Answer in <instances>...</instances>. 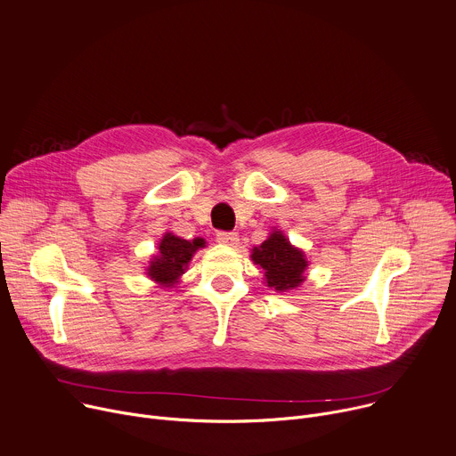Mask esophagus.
Masks as SVG:
<instances>
[{"mask_svg": "<svg viewBox=\"0 0 456 456\" xmlns=\"http://www.w3.org/2000/svg\"><path fill=\"white\" fill-rule=\"evenodd\" d=\"M216 240H218L220 243H224V245H229V247H236L238 241H240V238H238L236 232H225V231L216 232Z\"/></svg>", "mask_w": 456, "mask_h": 456, "instance_id": "obj_1", "label": "esophagus"}]
</instances>
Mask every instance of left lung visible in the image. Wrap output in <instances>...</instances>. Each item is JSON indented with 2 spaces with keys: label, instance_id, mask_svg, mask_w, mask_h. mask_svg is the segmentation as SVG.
<instances>
[{
  "label": "left lung",
  "instance_id": "8db88e82",
  "mask_svg": "<svg viewBox=\"0 0 456 456\" xmlns=\"http://www.w3.org/2000/svg\"><path fill=\"white\" fill-rule=\"evenodd\" d=\"M253 262L264 269L267 287L278 293L291 291L304 283L309 262L304 251L291 245L281 231H273L271 236L253 249Z\"/></svg>",
  "mask_w": 456,
  "mask_h": 456
}]
</instances>
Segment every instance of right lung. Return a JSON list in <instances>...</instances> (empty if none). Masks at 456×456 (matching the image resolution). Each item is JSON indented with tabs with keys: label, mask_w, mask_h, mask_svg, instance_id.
Instances as JSON below:
<instances>
[{
	"label": "right lung",
	"mask_w": 456,
	"mask_h": 456,
	"mask_svg": "<svg viewBox=\"0 0 456 456\" xmlns=\"http://www.w3.org/2000/svg\"><path fill=\"white\" fill-rule=\"evenodd\" d=\"M205 247L203 238H194L192 241L175 236L173 232H165L158 243V255L151 260L147 274L151 280L163 287H173L178 283L180 276L185 273L192 255Z\"/></svg>",
	"instance_id": "1"
}]
</instances>
